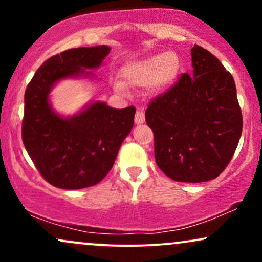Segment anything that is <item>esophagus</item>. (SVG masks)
Segmentation results:
<instances>
[{"mask_svg":"<svg viewBox=\"0 0 262 262\" xmlns=\"http://www.w3.org/2000/svg\"><path fill=\"white\" fill-rule=\"evenodd\" d=\"M135 124H143L144 122H145V114L141 110H138L137 113H135Z\"/></svg>","mask_w":262,"mask_h":262,"instance_id":"obj_1","label":"esophagus"}]
</instances>
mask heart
<instances>
[{
	"label": "heart",
	"instance_id": "1",
	"mask_svg": "<svg viewBox=\"0 0 262 262\" xmlns=\"http://www.w3.org/2000/svg\"><path fill=\"white\" fill-rule=\"evenodd\" d=\"M182 61L176 52H161L132 62L124 69V77L132 85H151L156 93L167 91L179 80ZM117 91L125 90L122 82L114 83Z\"/></svg>",
	"mask_w": 262,
	"mask_h": 262
}]
</instances>
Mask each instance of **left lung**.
<instances>
[{
	"label": "left lung",
	"mask_w": 262,
	"mask_h": 262,
	"mask_svg": "<svg viewBox=\"0 0 262 262\" xmlns=\"http://www.w3.org/2000/svg\"><path fill=\"white\" fill-rule=\"evenodd\" d=\"M193 73L182 74L145 111L154 132L158 166L177 182H204L221 175L243 130L235 82L208 50L191 49Z\"/></svg>",
	"instance_id": "1"
}]
</instances>
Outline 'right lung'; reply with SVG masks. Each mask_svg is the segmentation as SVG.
<instances>
[{
    "instance_id": "add662e5",
    "label": "right lung",
    "mask_w": 262,
    "mask_h": 262,
    "mask_svg": "<svg viewBox=\"0 0 262 262\" xmlns=\"http://www.w3.org/2000/svg\"><path fill=\"white\" fill-rule=\"evenodd\" d=\"M110 50L100 45L56 54L44 61L27 86L23 144L43 179L55 187L80 189L102 181L133 128V106L114 110L95 102L76 116L62 118L48 101L56 81L91 75L85 69L98 68Z\"/></svg>"
}]
</instances>
